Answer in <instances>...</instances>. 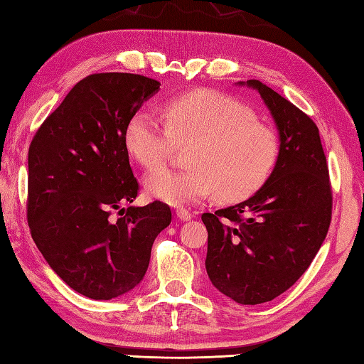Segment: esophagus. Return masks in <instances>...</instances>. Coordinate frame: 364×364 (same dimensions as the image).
Masks as SVG:
<instances>
[{
    "instance_id": "1",
    "label": "esophagus",
    "mask_w": 364,
    "mask_h": 364,
    "mask_svg": "<svg viewBox=\"0 0 364 364\" xmlns=\"http://www.w3.org/2000/svg\"><path fill=\"white\" fill-rule=\"evenodd\" d=\"M176 218L180 219V220H183V222H188V220H191L192 218H194V215H192L191 211L184 210V208H178V210H176Z\"/></svg>"
}]
</instances>
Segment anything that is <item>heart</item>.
Wrapping results in <instances>:
<instances>
[{
	"label": "heart",
	"mask_w": 364,
	"mask_h": 364,
	"mask_svg": "<svg viewBox=\"0 0 364 364\" xmlns=\"http://www.w3.org/2000/svg\"><path fill=\"white\" fill-rule=\"evenodd\" d=\"M166 120L141 109L125 127L128 153L145 168L164 164L176 145H190L188 170H153L145 189L168 205L214 197L237 202L258 191L280 156L275 131L255 120L249 107L215 90H192L166 106Z\"/></svg>",
	"instance_id": "obj_1"
}]
</instances>
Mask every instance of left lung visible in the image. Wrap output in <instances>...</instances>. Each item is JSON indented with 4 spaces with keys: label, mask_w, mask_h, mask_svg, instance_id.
Instances as JSON below:
<instances>
[{
    "label": "left lung",
    "mask_w": 364,
    "mask_h": 364,
    "mask_svg": "<svg viewBox=\"0 0 364 364\" xmlns=\"http://www.w3.org/2000/svg\"><path fill=\"white\" fill-rule=\"evenodd\" d=\"M280 134L272 175L255 194L202 214L208 230L206 272L241 305L272 300L296 283L319 252L331 220L328 166L316 123L275 90L249 80Z\"/></svg>",
    "instance_id": "1"
}]
</instances>
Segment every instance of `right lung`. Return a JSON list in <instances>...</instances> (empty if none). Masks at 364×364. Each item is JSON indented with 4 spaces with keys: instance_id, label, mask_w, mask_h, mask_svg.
<instances>
[{
    "instance_id": "right-lung-1",
    "label": "right lung",
    "mask_w": 364,
    "mask_h": 364,
    "mask_svg": "<svg viewBox=\"0 0 364 364\" xmlns=\"http://www.w3.org/2000/svg\"><path fill=\"white\" fill-rule=\"evenodd\" d=\"M159 86L134 73L89 75L29 145L31 236L54 272L89 299L109 300L141 283L154 239L172 222L162 202L122 208L139 192L125 127Z\"/></svg>"
}]
</instances>
